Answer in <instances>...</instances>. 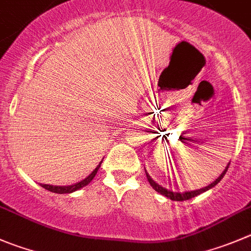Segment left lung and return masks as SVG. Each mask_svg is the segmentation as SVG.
I'll list each match as a JSON object with an SVG mask.
<instances>
[{"label":"left lung","mask_w":251,"mask_h":251,"mask_svg":"<svg viewBox=\"0 0 251 251\" xmlns=\"http://www.w3.org/2000/svg\"><path fill=\"white\" fill-rule=\"evenodd\" d=\"M229 164H230V163H229ZM229 164H228V165H226V168L224 169L223 173H222L221 175H219V177H218V178H216V181H213V182H212L211 185L206 186V187H203V188H200V190H196V191H188V192H182V193H180V192H173V191L166 190V188L161 187V186L157 185V183L155 182V181L152 180L151 177H150L149 174H148L147 171H145V174H147V177H148V181H149L150 186H151V187L154 188V190L156 191V192L161 193V195L165 196V197H168V199L173 200V201H186V200H190V199H192V197H196V196H199L200 193L206 192V191H207V190H209V188L214 187V186H216L217 183H218L219 181H221L222 178L224 177V175H226V170H228V168H229Z\"/></svg>","instance_id":"left-lung-1"}]
</instances>
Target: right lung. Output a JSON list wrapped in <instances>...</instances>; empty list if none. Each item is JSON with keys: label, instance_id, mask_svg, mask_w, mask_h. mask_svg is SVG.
Wrapping results in <instances>:
<instances>
[{"label": "right lung", "instance_id": "obj_1", "mask_svg": "<svg viewBox=\"0 0 251 251\" xmlns=\"http://www.w3.org/2000/svg\"><path fill=\"white\" fill-rule=\"evenodd\" d=\"M102 161L101 163L97 165V168L95 169L94 171H92L90 175L87 176L86 178H83L82 181H80V182L75 183V185H70V186H52V185H45V183H40V186H42L43 188H45V190L50 191V192H55V193H71V192H75V191L80 190V188L85 187V186H87L88 183L91 182L92 180H94V177L96 176L97 171H99L100 166H101Z\"/></svg>", "mask_w": 251, "mask_h": 251}]
</instances>
